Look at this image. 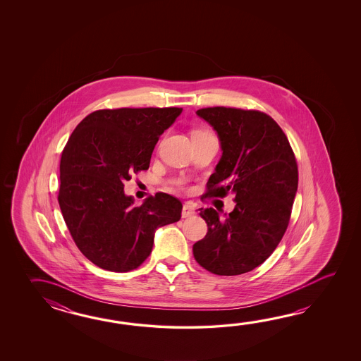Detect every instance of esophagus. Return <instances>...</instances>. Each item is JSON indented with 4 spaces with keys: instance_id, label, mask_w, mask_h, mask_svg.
Instances as JSON below:
<instances>
[{
    "instance_id": "esophagus-1",
    "label": "esophagus",
    "mask_w": 361,
    "mask_h": 361,
    "mask_svg": "<svg viewBox=\"0 0 361 361\" xmlns=\"http://www.w3.org/2000/svg\"><path fill=\"white\" fill-rule=\"evenodd\" d=\"M192 215H195V209H193L191 205H188V204L183 205L182 216H183V218H188V216H192Z\"/></svg>"
}]
</instances>
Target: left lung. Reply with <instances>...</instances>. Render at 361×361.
Instances as JSON below:
<instances>
[{
    "label": "left lung",
    "instance_id": "left-lung-1",
    "mask_svg": "<svg viewBox=\"0 0 361 361\" xmlns=\"http://www.w3.org/2000/svg\"><path fill=\"white\" fill-rule=\"evenodd\" d=\"M196 115L222 148L205 196L232 193L236 205L223 219L222 210L199 209L207 233L193 245V257L215 275H241L266 261L284 236L298 188L297 161L284 131L263 112L212 107Z\"/></svg>",
    "mask_w": 361,
    "mask_h": 361
}]
</instances>
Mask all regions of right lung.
I'll return each mask as SVG.
<instances>
[{"instance_id": "add662e5", "label": "right lung", "mask_w": 361, "mask_h": 361, "mask_svg": "<svg viewBox=\"0 0 361 361\" xmlns=\"http://www.w3.org/2000/svg\"><path fill=\"white\" fill-rule=\"evenodd\" d=\"M182 111L100 109L69 137L61 154L58 201L77 247L100 269H137L152 252L156 230L180 219L179 200L159 192L135 207L123 183L149 168L160 135Z\"/></svg>"}]
</instances>
